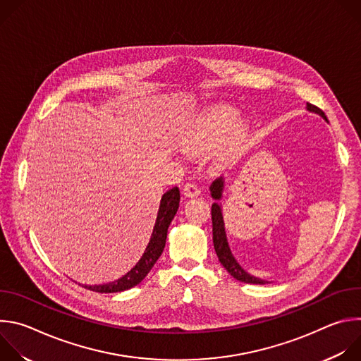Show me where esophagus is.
<instances>
[{
    "label": "esophagus",
    "mask_w": 361,
    "mask_h": 361,
    "mask_svg": "<svg viewBox=\"0 0 361 361\" xmlns=\"http://www.w3.org/2000/svg\"><path fill=\"white\" fill-rule=\"evenodd\" d=\"M183 192H184V195L188 197V198H194V197H198V195L201 194L200 188H198L195 184H191V183H188V184L184 185Z\"/></svg>",
    "instance_id": "obj_1"
}]
</instances>
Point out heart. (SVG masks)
I'll list each match as a JSON object with an SVG mask.
<instances>
[{
	"label": "heart",
	"mask_w": 361,
	"mask_h": 361,
	"mask_svg": "<svg viewBox=\"0 0 361 361\" xmlns=\"http://www.w3.org/2000/svg\"><path fill=\"white\" fill-rule=\"evenodd\" d=\"M240 114L228 106H213L198 114L187 127L181 140L183 151L191 156H204L238 133Z\"/></svg>",
	"instance_id": "heart-1"
}]
</instances>
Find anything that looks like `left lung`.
I'll list each match as a JSON object with an SVG mask.
<instances>
[{
	"label": "left lung",
	"mask_w": 361,
	"mask_h": 361,
	"mask_svg": "<svg viewBox=\"0 0 361 361\" xmlns=\"http://www.w3.org/2000/svg\"><path fill=\"white\" fill-rule=\"evenodd\" d=\"M307 110L310 113H314L320 116L323 120L327 121L326 114L317 109L313 104H308L307 102ZM224 177L216 178L212 185H210V194L214 200L212 205V221H213V243H214V250L217 252V257L223 267L238 281L241 283H248V284H266V280L257 279L251 274H248L235 260V257L231 252V248L227 241V234H226V227H224V219H223V209H221V198L224 192Z\"/></svg>",
	"instance_id": "8db88e82"
}]
</instances>
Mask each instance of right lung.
<instances>
[{
  "label": "right lung",
  "mask_w": 361,
  "mask_h": 361,
  "mask_svg": "<svg viewBox=\"0 0 361 361\" xmlns=\"http://www.w3.org/2000/svg\"><path fill=\"white\" fill-rule=\"evenodd\" d=\"M178 205H180V190L178 187H173L167 192H164L161 197L151 238L145 247V251L141 255V259L137 262V264L118 280H114L110 283H102V284H92V286L82 284V287L97 293H118L140 284L145 279V276L149 273V270L154 267V264H156V262L160 259V255L166 247L169 227L178 210Z\"/></svg>",
  "instance_id": "add662e5"
}]
</instances>
